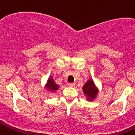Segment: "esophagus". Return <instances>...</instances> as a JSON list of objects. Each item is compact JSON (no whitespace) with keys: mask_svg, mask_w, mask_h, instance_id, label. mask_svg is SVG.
<instances>
[{"mask_svg":"<svg viewBox=\"0 0 135 135\" xmlns=\"http://www.w3.org/2000/svg\"><path fill=\"white\" fill-rule=\"evenodd\" d=\"M76 84L74 83H68V86L70 87H74Z\"/></svg>","mask_w":135,"mask_h":135,"instance_id":"34e87169","label":"esophagus"}]
</instances>
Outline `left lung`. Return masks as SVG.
Wrapping results in <instances>:
<instances>
[{"instance_id":"obj_1","label":"left lung","mask_w":135,"mask_h":135,"mask_svg":"<svg viewBox=\"0 0 135 135\" xmlns=\"http://www.w3.org/2000/svg\"><path fill=\"white\" fill-rule=\"evenodd\" d=\"M82 90L86 99L89 101H93L97 97L99 93V89L92 79H89L82 86Z\"/></svg>"}]
</instances>
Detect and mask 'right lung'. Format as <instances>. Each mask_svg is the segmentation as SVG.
Returning <instances> with one entry per match:
<instances>
[{
  "mask_svg": "<svg viewBox=\"0 0 135 135\" xmlns=\"http://www.w3.org/2000/svg\"><path fill=\"white\" fill-rule=\"evenodd\" d=\"M59 88V86L57 85L55 83V80H53V77L52 76H50L49 78H48V80L46 82V85H45V89L46 90H48L49 91L52 92V93H54V92L57 91Z\"/></svg>",
  "mask_w": 135,
  "mask_h": 135,
  "instance_id": "add662e5",
  "label": "right lung"
}]
</instances>
